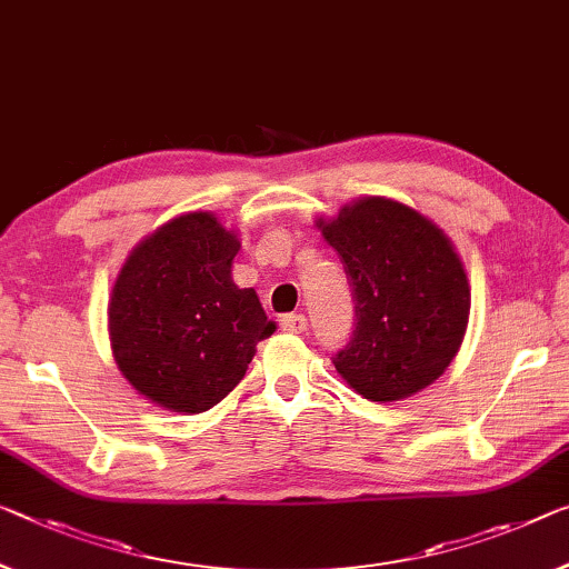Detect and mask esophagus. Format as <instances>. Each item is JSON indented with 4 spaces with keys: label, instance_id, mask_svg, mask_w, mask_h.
Instances as JSON below:
<instances>
[{
    "label": "esophagus",
    "instance_id": "34e87169",
    "mask_svg": "<svg viewBox=\"0 0 569 569\" xmlns=\"http://www.w3.org/2000/svg\"><path fill=\"white\" fill-rule=\"evenodd\" d=\"M279 326H282V330H287V333H305V330H308V318L300 312H290L279 320Z\"/></svg>",
    "mask_w": 569,
    "mask_h": 569
}]
</instances>
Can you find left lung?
I'll list each match as a JSON object with an SVG mask.
<instances>
[{"mask_svg":"<svg viewBox=\"0 0 569 569\" xmlns=\"http://www.w3.org/2000/svg\"><path fill=\"white\" fill-rule=\"evenodd\" d=\"M318 229L353 284L356 330L333 363L369 401H399L430 387L458 356L470 284L440 226L399 200L366 196Z\"/></svg>","mask_w":569,"mask_h":569,"instance_id":"1","label":"left lung"}]
</instances>
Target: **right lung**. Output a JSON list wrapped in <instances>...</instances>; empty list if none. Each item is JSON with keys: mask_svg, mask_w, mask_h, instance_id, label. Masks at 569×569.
Returning a JSON list of instances; mask_svg holds the SVG:
<instances>
[{"mask_svg": "<svg viewBox=\"0 0 569 569\" xmlns=\"http://www.w3.org/2000/svg\"><path fill=\"white\" fill-rule=\"evenodd\" d=\"M241 241L208 211L170 218L121 264L109 297L113 361L137 395L180 415L216 407L277 330L233 284Z\"/></svg>", "mask_w": 569, "mask_h": 569, "instance_id": "obj_1", "label": "right lung"}]
</instances>
